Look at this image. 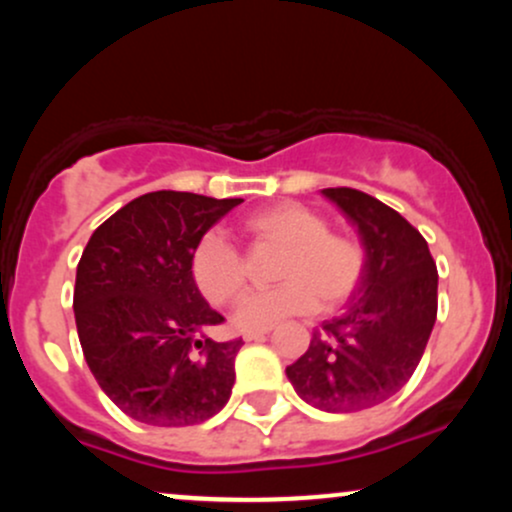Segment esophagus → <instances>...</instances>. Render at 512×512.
Instances as JSON below:
<instances>
[{"label": "esophagus", "instance_id": "esophagus-1", "mask_svg": "<svg viewBox=\"0 0 512 512\" xmlns=\"http://www.w3.org/2000/svg\"><path fill=\"white\" fill-rule=\"evenodd\" d=\"M269 334V330H245L243 339L245 342H257V339H264Z\"/></svg>", "mask_w": 512, "mask_h": 512}]
</instances>
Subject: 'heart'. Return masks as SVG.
<instances>
[{
    "mask_svg": "<svg viewBox=\"0 0 512 512\" xmlns=\"http://www.w3.org/2000/svg\"><path fill=\"white\" fill-rule=\"evenodd\" d=\"M245 233L260 245L284 250L276 264L272 291L250 293L236 310L243 330H267L291 315H303L322 303H344L366 276L368 255L358 238L330 231L320 211L298 202H279L252 211L243 221ZM195 286L211 305H231L245 289V262L219 231H207L190 255Z\"/></svg>",
    "mask_w": 512,
    "mask_h": 512,
    "instance_id": "b5f03b06",
    "label": "heart"
}]
</instances>
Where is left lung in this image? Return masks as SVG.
Wrapping results in <instances>:
<instances>
[{
    "instance_id": "1",
    "label": "left lung",
    "mask_w": 512,
    "mask_h": 512,
    "mask_svg": "<svg viewBox=\"0 0 512 512\" xmlns=\"http://www.w3.org/2000/svg\"><path fill=\"white\" fill-rule=\"evenodd\" d=\"M322 195L358 228L366 276L346 313L322 322L286 375L303 402L349 414L397 395L414 375L436 325L438 269L426 238L380 199L351 187Z\"/></svg>"
}]
</instances>
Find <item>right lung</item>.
<instances>
[{
	"instance_id": "1",
	"label": "right lung",
	"mask_w": 512,
	"mask_h": 512,
	"mask_svg": "<svg viewBox=\"0 0 512 512\" xmlns=\"http://www.w3.org/2000/svg\"><path fill=\"white\" fill-rule=\"evenodd\" d=\"M243 199L158 190L93 231L76 267L74 317L93 378L149 426L202 424L226 407L243 339L214 342L223 315L190 274L192 248Z\"/></svg>"
}]
</instances>
